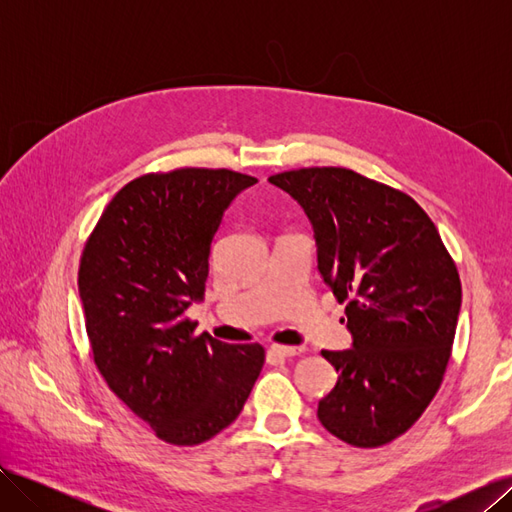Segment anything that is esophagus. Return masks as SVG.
I'll use <instances>...</instances> for the list:
<instances>
[{"mask_svg": "<svg viewBox=\"0 0 512 512\" xmlns=\"http://www.w3.org/2000/svg\"><path fill=\"white\" fill-rule=\"evenodd\" d=\"M269 352H271V354H275V356H297V354H301V348H297V346L273 344V346L269 348Z\"/></svg>", "mask_w": 512, "mask_h": 512, "instance_id": "1", "label": "esophagus"}]
</instances>
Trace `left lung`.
<instances>
[{"label": "left lung", "instance_id": "8db88e82", "mask_svg": "<svg viewBox=\"0 0 512 512\" xmlns=\"http://www.w3.org/2000/svg\"><path fill=\"white\" fill-rule=\"evenodd\" d=\"M269 181L312 220L318 269L346 303L352 348L322 350L337 369L318 401L329 433L378 448L406 433L451 361L461 280L436 224L406 192L342 166L284 170Z\"/></svg>", "mask_w": 512, "mask_h": 512}]
</instances>
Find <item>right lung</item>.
<instances>
[{
    "label": "right lung",
    "mask_w": 512,
    "mask_h": 512,
    "mask_svg": "<svg viewBox=\"0 0 512 512\" xmlns=\"http://www.w3.org/2000/svg\"><path fill=\"white\" fill-rule=\"evenodd\" d=\"M256 177L175 168L132 179L85 241L79 294L94 363L156 438L196 446L226 429L265 365L260 344L196 335L185 316L203 299L224 211Z\"/></svg>",
    "instance_id": "1"
}]
</instances>
